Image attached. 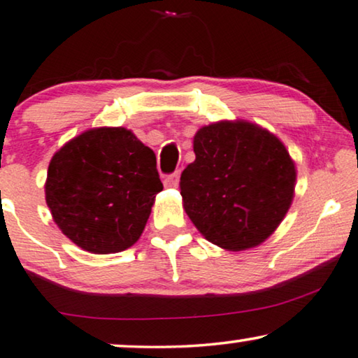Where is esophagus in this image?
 <instances>
[{"label": "esophagus", "instance_id": "34e87169", "mask_svg": "<svg viewBox=\"0 0 358 358\" xmlns=\"http://www.w3.org/2000/svg\"><path fill=\"white\" fill-rule=\"evenodd\" d=\"M178 184H179V173L171 174L164 179V185H166V187H178Z\"/></svg>", "mask_w": 358, "mask_h": 358}]
</instances>
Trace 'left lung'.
Masks as SVG:
<instances>
[{
  "label": "left lung",
  "mask_w": 358,
  "mask_h": 358,
  "mask_svg": "<svg viewBox=\"0 0 358 358\" xmlns=\"http://www.w3.org/2000/svg\"><path fill=\"white\" fill-rule=\"evenodd\" d=\"M195 162L180 176L185 213L206 241L229 252L265 242L291 208L294 159L279 138L243 119L194 136Z\"/></svg>",
  "instance_id": "8db88e82"
}]
</instances>
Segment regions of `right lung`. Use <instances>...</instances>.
Segmentation results:
<instances>
[{
  "label": "right lung",
  "instance_id": "right-lung-1",
  "mask_svg": "<svg viewBox=\"0 0 358 358\" xmlns=\"http://www.w3.org/2000/svg\"><path fill=\"white\" fill-rule=\"evenodd\" d=\"M162 190L152 148L126 127H93L53 155L45 199L66 237L106 255L141 239Z\"/></svg>",
  "mask_w": 358,
  "mask_h": 358
}]
</instances>
